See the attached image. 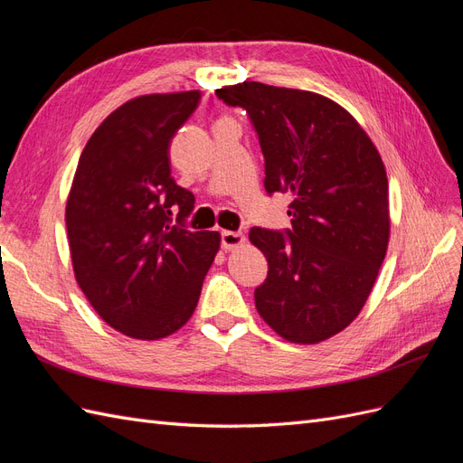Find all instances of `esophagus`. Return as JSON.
<instances>
[{"mask_svg": "<svg viewBox=\"0 0 463 463\" xmlns=\"http://www.w3.org/2000/svg\"><path fill=\"white\" fill-rule=\"evenodd\" d=\"M220 235H222V247L226 249V250H232V249H235V247H241V245L245 243V237H243V233H240V232H228V230H223Z\"/></svg>", "mask_w": 463, "mask_h": 463, "instance_id": "34e87169", "label": "esophagus"}]
</instances>
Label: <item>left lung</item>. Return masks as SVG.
Wrapping results in <instances>:
<instances>
[{
  "instance_id": "1",
  "label": "left lung",
  "mask_w": 463,
  "mask_h": 463,
  "mask_svg": "<svg viewBox=\"0 0 463 463\" xmlns=\"http://www.w3.org/2000/svg\"><path fill=\"white\" fill-rule=\"evenodd\" d=\"M216 96L249 114L266 193L293 199L291 230L249 232L269 260L257 311L288 342L328 340L363 309L388 249L381 154L347 109L317 92L243 80Z\"/></svg>"
}]
</instances>
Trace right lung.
I'll return each instance as SVG.
<instances>
[{"instance_id":"right-lung-1","label":"right lung","mask_w":463,"mask_h":463,"mask_svg":"<svg viewBox=\"0 0 463 463\" xmlns=\"http://www.w3.org/2000/svg\"><path fill=\"white\" fill-rule=\"evenodd\" d=\"M199 102V90L145 94L111 111L82 150L69 191L77 284L129 338L160 340L184 326L220 249L218 232L185 228L194 197L170 167L172 138Z\"/></svg>"}]
</instances>
